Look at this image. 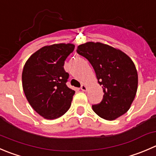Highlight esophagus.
<instances>
[{
	"label": "esophagus",
	"instance_id": "1",
	"mask_svg": "<svg viewBox=\"0 0 156 156\" xmlns=\"http://www.w3.org/2000/svg\"><path fill=\"white\" fill-rule=\"evenodd\" d=\"M87 87L85 84H82V85L81 86V90H83V91H86V90H87Z\"/></svg>",
	"mask_w": 156,
	"mask_h": 156
}]
</instances>
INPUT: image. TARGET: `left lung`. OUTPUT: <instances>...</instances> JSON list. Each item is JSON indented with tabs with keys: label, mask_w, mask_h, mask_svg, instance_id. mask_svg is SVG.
<instances>
[{
	"label": "left lung",
	"mask_w": 156,
	"mask_h": 156,
	"mask_svg": "<svg viewBox=\"0 0 156 156\" xmlns=\"http://www.w3.org/2000/svg\"><path fill=\"white\" fill-rule=\"evenodd\" d=\"M77 52L87 58L96 73L104 94L93 110L107 120L128 111L137 90L138 75L133 62L122 51L101 43L89 42L78 46Z\"/></svg>",
	"instance_id": "obj_1"
}]
</instances>
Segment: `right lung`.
Segmentation results:
<instances>
[{
    "mask_svg": "<svg viewBox=\"0 0 156 156\" xmlns=\"http://www.w3.org/2000/svg\"><path fill=\"white\" fill-rule=\"evenodd\" d=\"M74 49L71 43L44 46L33 53L23 67L26 98L33 110L48 120L58 118L71 107L75 91L66 85L69 75L64 64Z\"/></svg>",
    "mask_w": 156,
    "mask_h": 156,
    "instance_id": "add662e5",
    "label": "right lung"
}]
</instances>
